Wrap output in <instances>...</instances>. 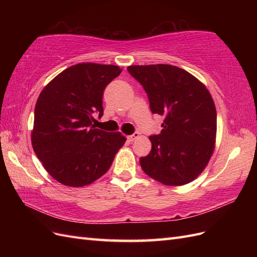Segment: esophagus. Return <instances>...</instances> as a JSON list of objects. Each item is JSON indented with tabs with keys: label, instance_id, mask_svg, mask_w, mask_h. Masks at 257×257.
Here are the masks:
<instances>
[{
	"label": "esophagus",
	"instance_id": "esophagus-1",
	"mask_svg": "<svg viewBox=\"0 0 257 257\" xmlns=\"http://www.w3.org/2000/svg\"><path fill=\"white\" fill-rule=\"evenodd\" d=\"M139 137V133H138V132H135V133L133 134V135H130V136H127V141L128 142H134L135 141V139L136 138H138Z\"/></svg>",
	"mask_w": 257,
	"mask_h": 257
}]
</instances>
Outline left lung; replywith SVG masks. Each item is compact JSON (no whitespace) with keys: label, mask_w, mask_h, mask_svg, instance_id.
Returning a JSON list of instances; mask_svg holds the SVG:
<instances>
[{"label":"left lung","mask_w":257,"mask_h":257,"mask_svg":"<svg viewBox=\"0 0 257 257\" xmlns=\"http://www.w3.org/2000/svg\"><path fill=\"white\" fill-rule=\"evenodd\" d=\"M127 72L144 87L151 112L164 116L161 133L149 137L150 153L139 160L143 170L166 185L193 181L214 150L216 110L209 91L174 65H132Z\"/></svg>","instance_id":"1"}]
</instances>
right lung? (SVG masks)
<instances>
[{
  "label": "right lung",
  "instance_id": "right-lung-1",
  "mask_svg": "<svg viewBox=\"0 0 257 257\" xmlns=\"http://www.w3.org/2000/svg\"><path fill=\"white\" fill-rule=\"evenodd\" d=\"M121 74L115 65L79 63L64 69L37 98L33 150L51 177L79 188L107 173L126 138L94 127L103 115V93Z\"/></svg>",
  "mask_w": 257,
  "mask_h": 257
}]
</instances>
